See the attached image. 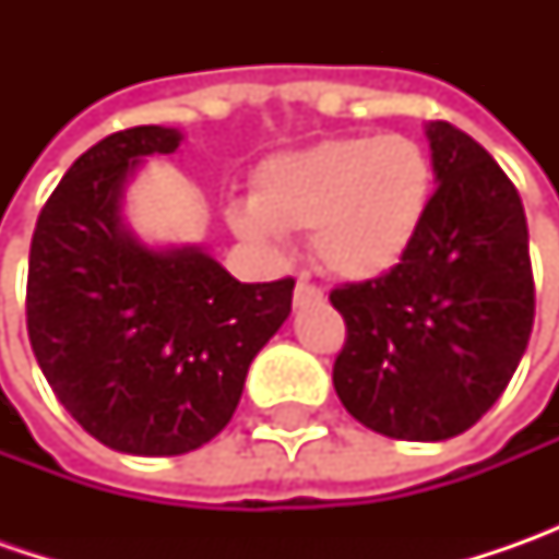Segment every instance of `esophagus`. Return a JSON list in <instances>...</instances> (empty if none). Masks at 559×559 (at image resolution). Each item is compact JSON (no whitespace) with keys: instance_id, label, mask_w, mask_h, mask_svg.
<instances>
[{"instance_id":"obj_1","label":"esophagus","mask_w":559,"mask_h":559,"mask_svg":"<svg viewBox=\"0 0 559 559\" xmlns=\"http://www.w3.org/2000/svg\"><path fill=\"white\" fill-rule=\"evenodd\" d=\"M317 301H323V289L308 283V280H298V286H295V305L305 308V305H317Z\"/></svg>"}]
</instances>
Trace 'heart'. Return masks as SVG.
<instances>
[{"label":"heart","instance_id":"obj_1","mask_svg":"<svg viewBox=\"0 0 559 559\" xmlns=\"http://www.w3.org/2000/svg\"><path fill=\"white\" fill-rule=\"evenodd\" d=\"M429 189L432 167L411 136H342L261 164L254 202L236 204L229 224L270 251L283 233L313 236V251L330 273L373 280L411 248Z\"/></svg>","mask_w":559,"mask_h":559}]
</instances>
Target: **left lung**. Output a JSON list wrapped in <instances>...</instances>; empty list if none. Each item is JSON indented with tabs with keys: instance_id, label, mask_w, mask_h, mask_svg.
I'll return each mask as SVG.
<instances>
[{
	"instance_id": "obj_1",
	"label": "left lung",
	"mask_w": 559,
	"mask_h": 559,
	"mask_svg": "<svg viewBox=\"0 0 559 559\" xmlns=\"http://www.w3.org/2000/svg\"><path fill=\"white\" fill-rule=\"evenodd\" d=\"M439 189L395 267L330 292L345 317L333 385L379 436L444 441L501 397L535 320L526 211L473 136L426 123Z\"/></svg>"
}]
</instances>
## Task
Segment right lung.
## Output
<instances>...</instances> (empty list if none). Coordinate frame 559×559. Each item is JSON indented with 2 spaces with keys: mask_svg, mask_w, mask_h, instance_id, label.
I'll use <instances>...</instances> for the list:
<instances>
[{
  "mask_svg": "<svg viewBox=\"0 0 559 559\" xmlns=\"http://www.w3.org/2000/svg\"><path fill=\"white\" fill-rule=\"evenodd\" d=\"M174 127H130L83 152L33 229L27 335L64 411L120 454L202 448L242 397L254 355L286 323L295 280L239 283L204 248H152L120 217L142 158Z\"/></svg>",
  "mask_w": 559,
  "mask_h": 559,
  "instance_id": "right-lung-1",
  "label": "right lung"
}]
</instances>
